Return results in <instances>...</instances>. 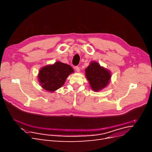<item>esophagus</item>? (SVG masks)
Returning <instances> with one entry per match:
<instances>
[{
    "label": "esophagus",
    "instance_id": "obj_1",
    "mask_svg": "<svg viewBox=\"0 0 152 152\" xmlns=\"http://www.w3.org/2000/svg\"><path fill=\"white\" fill-rule=\"evenodd\" d=\"M75 70H76L77 72H79V71H80V68H79V66H75Z\"/></svg>",
    "mask_w": 152,
    "mask_h": 152
}]
</instances>
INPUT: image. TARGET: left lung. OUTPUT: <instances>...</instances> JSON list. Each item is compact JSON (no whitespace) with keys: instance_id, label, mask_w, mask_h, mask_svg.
Listing matches in <instances>:
<instances>
[{"instance_id":"obj_1","label":"left lung","mask_w":152,"mask_h":152,"mask_svg":"<svg viewBox=\"0 0 152 152\" xmlns=\"http://www.w3.org/2000/svg\"><path fill=\"white\" fill-rule=\"evenodd\" d=\"M85 73L91 88L95 92L105 88L110 83L112 77L109 70L94 61H91L89 65L85 69Z\"/></svg>"}]
</instances>
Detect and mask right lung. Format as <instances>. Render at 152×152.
Masks as SVG:
<instances>
[{
	"mask_svg": "<svg viewBox=\"0 0 152 152\" xmlns=\"http://www.w3.org/2000/svg\"><path fill=\"white\" fill-rule=\"evenodd\" d=\"M73 72L74 70L69 65L56 61L40 68L38 80L44 90L53 93L63 86L69 75Z\"/></svg>",
	"mask_w": 152,
	"mask_h": 152,
	"instance_id": "obj_1",
	"label": "right lung"
}]
</instances>
